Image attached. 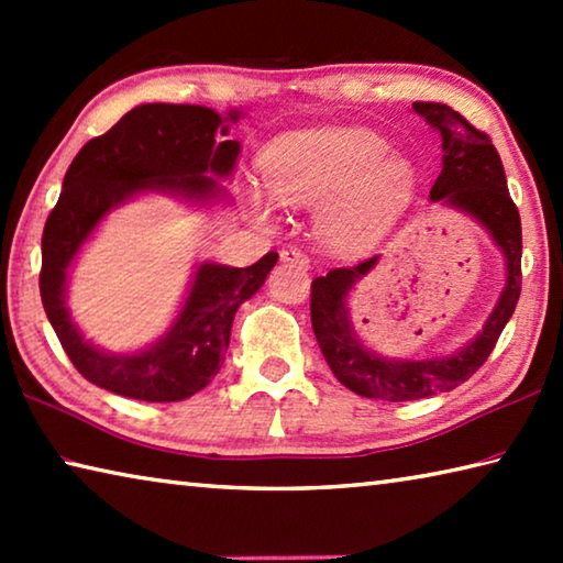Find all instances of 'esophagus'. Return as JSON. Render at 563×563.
I'll return each mask as SVG.
<instances>
[{
  "mask_svg": "<svg viewBox=\"0 0 563 563\" xmlns=\"http://www.w3.org/2000/svg\"><path fill=\"white\" fill-rule=\"evenodd\" d=\"M280 261L298 265V268H305V271L310 268V258L302 251H298V247H288V251H283L280 253Z\"/></svg>",
  "mask_w": 563,
  "mask_h": 563,
  "instance_id": "34e87169",
  "label": "esophagus"
}]
</instances>
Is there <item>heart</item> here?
Returning a JSON list of instances; mask_svg holds the SVG:
<instances>
[{
  "instance_id": "1",
  "label": "heart",
  "mask_w": 563,
  "mask_h": 563,
  "mask_svg": "<svg viewBox=\"0 0 563 563\" xmlns=\"http://www.w3.org/2000/svg\"><path fill=\"white\" fill-rule=\"evenodd\" d=\"M261 178L283 206L322 203L318 233L345 255L383 241L415 190L412 164L389 154L385 139L360 129L305 131L273 141L261 156ZM251 203L261 216L271 213L258 190Z\"/></svg>"
}]
</instances>
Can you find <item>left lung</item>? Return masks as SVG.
Listing matches in <instances>:
<instances>
[{"label": "left lung", "instance_id": "obj_1", "mask_svg": "<svg viewBox=\"0 0 563 563\" xmlns=\"http://www.w3.org/2000/svg\"><path fill=\"white\" fill-rule=\"evenodd\" d=\"M412 109L442 136V174L437 176L430 198L462 208L487 228L507 258V288L479 335L454 355L385 360L360 345L345 308L347 290L375 268L377 255L352 268H332L312 280L310 320L332 375L355 395L387 402L432 397L466 383L492 355L521 292V218L492 139L446 103L415 101Z\"/></svg>", "mask_w": 563, "mask_h": 563}]
</instances>
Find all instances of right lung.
Here are the masks:
<instances>
[{"mask_svg":"<svg viewBox=\"0 0 563 563\" xmlns=\"http://www.w3.org/2000/svg\"><path fill=\"white\" fill-rule=\"evenodd\" d=\"M238 119V111L221 119L206 107L141 103L84 144L66 170L42 235L40 292L64 352L91 385L144 402H178L201 393L221 369L238 305L258 292L278 253H265L247 268L203 263L168 335L136 355H107L91 347L66 310L64 283L81 243L129 196L141 190L190 198L221 194L211 176H231L241 151L238 141H223V121Z\"/></svg>","mask_w":563,"mask_h":563,"instance_id":"1","label":"right lung"}]
</instances>
